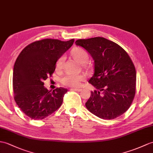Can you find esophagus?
<instances>
[{
	"instance_id": "1",
	"label": "esophagus",
	"mask_w": 153,
	"mask_h": 153,
	"mask_svg": "<svg viewBox=\"0 0 153 153\" xmlns=\"http://www.w3.org/2000/svg\"><path fill=\"white\" fill-rule=\"evenodd\" d=\"M71 91H77V92H80L81 91V88H71Z\"/></svg>"
}]
</instances>
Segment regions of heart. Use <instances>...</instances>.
<instances>
[{
    "instance_id": "b5f03b06",
    "label": "heart",
    "mask_w": 153,
    "mask_h": 153,
    "mask_svg": "<svg viewBox=\"0 0 153 153\" xmlns=\"http://www.w3.org/2000/svg\"><path fill=\"white\" fill-rule=\"evenodd\" d=\"M72 56L78 62L83 64L88 59V55L85 49L81 48H76L74 49L72 51ZM65 56H61L59 58L56 62V69L60 70L63 66L65 62ZM85 79V76L84 74H67L63 76L60 81L65 86L69 87H77L80 85L81 81Z\"/></svg>"
}]
</instances>
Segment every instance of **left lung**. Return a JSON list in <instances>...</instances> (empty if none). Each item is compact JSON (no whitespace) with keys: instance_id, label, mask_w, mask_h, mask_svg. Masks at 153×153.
<instances>
[{"instance_id":"obj_1","label":"left lung","mask_w":153,"mask_h":153,"mask_svg":"<svg viewBox=\"0 0 153 153\" xmlns=\"http://www.w3.org/2000/svg\"><path fill=\"white\" fill-rule=\"evenodd\" d=\"M94 60V73L88 83L96 88L85 103L93 114L113 119L130 107L136 94V71L132 60L119 45L102 37L79 39Z\"/></svg>"}]
</instances>
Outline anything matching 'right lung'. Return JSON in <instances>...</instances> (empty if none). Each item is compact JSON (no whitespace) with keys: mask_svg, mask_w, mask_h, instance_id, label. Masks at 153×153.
Masks as SVG:
<instances>
[{"mask_svg":"<svg viewBox=\"0 0 153 153\" xmlns=\"http://www.w3.org/2000/svg\"><path fill=\"white\" fill-rule=\"evenodd\" d=\"M74 42L43 39L28 44L17 56L13 72L14 100L30 119H43L62 105L68 89L60 87L51 92L44 87L43 81L51 77L57 60Z\"/></svg>","mask_w":153,"mask_h":153,"instance_id":"right-lung-1","label":"right lung"}]
</instances>
